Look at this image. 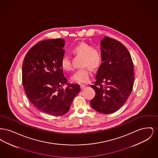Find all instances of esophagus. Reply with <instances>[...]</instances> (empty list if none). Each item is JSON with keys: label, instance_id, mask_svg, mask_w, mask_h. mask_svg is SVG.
<instances>
[{"label": "esophagus", "instance_id": "obj_1", "mask_svg": "<svg viewBox=\"0 0 158 158\" xmlns=\"http://www.w3.org/2000/svg\"><path fill=\"white\" fill-rule=\"evenodd\" d=\"M86 85H81V89H83L85 88Z\"/></svg>", "mask_w": 158, "mask_h": 158}]
</instances>
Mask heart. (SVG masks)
Masks as SVG:
<instances>
[{
    "label": "heart",
    "instance_id": "obj_1",
    "mask_svg": "<svg viewBox=\"0 0 158 158\" xmlns=\"http://www.w3.org/2000/svg\"><path fill=\"white\" fill-rule=\"evenodd\" d=\"M70 52L73 55L82 56L81 64L82 66H84L76 70L71 76L72 81L79 83L88 82L90 79V72L88 67L95 70L102 62V54L101 49L97 47H93L89 43H81L73 46ZM60 66L64 71L72 70L73 67L70 57L68 56H63L60 60Z\"/></svg>",
    "mask_w": 158,
    "mask_h": 158
}]
</instances>
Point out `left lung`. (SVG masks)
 I'll return each instance as SVG.
<instances>
[{"label": "left lung", "mask_w": 158, "mask_h": 158, "mask_svg": "<svg viewBox=\"0 0 158 158\" xmlns=\"http://www.w3.org/2000/svg\"><path fill=\"white\" fill-rule=\"evenodd\" d=\"M101 45L102 62L90 86L95 95L90 104L99 113L111 114L124 105L133 90L134 66L127 48L120 41L106 36Z\"/></svg>", "instance_id": "1"}]
</instances>
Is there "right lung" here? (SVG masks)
Masks as SVG:
<instances>
[{
	"instance_id": "obj_1",
	"label": "right lung",
	"mask_w": 158,
	"mask_h": 158,
	"mask_svg": "<svg viewBox=\"0 0 158 158\" xmlns=\"http://www.w3.org/2000/svg\"><path fill=\"white\" fill-rule=\"evenodd\" d=\"M64 44L61 38L40 41L31 48L23 61L22 82L27 96L38 110L52 115L68 113L81 91L77 84L62 88L68 82L60 66Z\"/></svg>"
}]
</instances>
